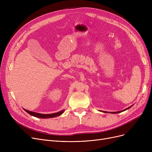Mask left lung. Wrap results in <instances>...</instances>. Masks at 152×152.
Wrapping results in <instances>:
<instances>
[{
  "label": "left lung",
  "mask_w": 152,
  "mask_h": 152,
  "mask_svg": "<svg viewBox=\"0 0 152 152\" xmlns=\"http://www.w3.org/2000/svg\"><path fill=\"white\" fill-rule=\"evenodd\" d=\"M132 106H131V107H128L127 108H126V109H125V110H122V111H115V112H111V113H120V112H122V111H125V110H127V109H129V108H130ZM102 112H104V113H108L107 111H102Z\"/></svg>",
  "instance_id": "obj_1"
}]
</instances>
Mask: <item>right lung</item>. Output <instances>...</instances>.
<instances>
[{
	"mask_svg": "<svg viewBox=\"0 0 152 152\" xmlns=\"http://www.w3.org/2000/svg\"><path fill=\"white\" fill-rule=\"evenodd\" d=\"M24 110H25V111H26V112L28 113H29L30 115L36 117V118H50L57 117V116H58L61 115L62 113H63L64 111H65V110H63L59 111V112L52 113V114H41V113L33 112V111H28L26 109H24Z\"/></svg>",
	"mask_w": 152,
	"mask_h": 152,
	"instance_id": "1",
	"label": "right lung"
}]
</instances>
